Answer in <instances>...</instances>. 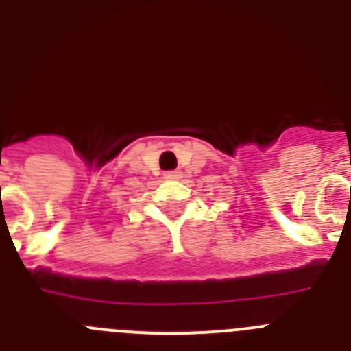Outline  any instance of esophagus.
<instances>
[{
  "mask_svg": "<svg viewBox=\"0 0 351 351\" xmlns=\"http://www.w3.org/2000/svg\"><path fill=\"white\" fill-rule=\"evenodd\" d=\"M163 176H165V179H169V181H178V179L182 178V172L181 170H169V172H165Z\"/></svg>",
  "mask_w": 351,
  "mask_h": 351,
  "instance_id": "esophagus-1",
  "label": "esophagus"
}]
</instances>
